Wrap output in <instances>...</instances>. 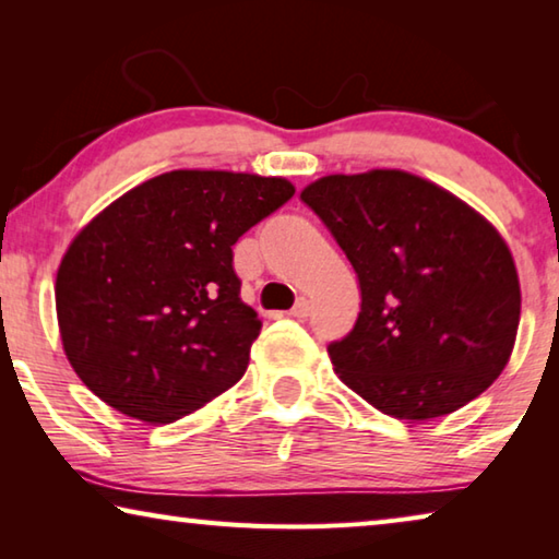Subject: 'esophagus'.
Returning <instances> with one entry per match:
<instances>
[{
	"label": "esophagus",
	"instance_id": "obj_1",
	"mask_svg": "<svg viewBox=\"0 0 559 559\" xmlns=\"http://www.w3.org/2000/svg\"><path fill=\"white\" fill-rule=\"evenodd\" d=\"M290 318H308L310 316V302L306 298H298L296 306L288 310Z\"/></svg>",
	"mask_w": 559,
	"mask_h": 559
}]
</instances>
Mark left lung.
Returning <instances> with one entry per match:
<instances>
[{"label": "left lung", "mask_w": 559, "mask_h": 559, "mask_svg": "<svg viewBox=\"0 0 559 559\" xmlns=\"http://www.w3.org/2000/svg\"><path fill=\"white\" fill-rule=\"evenodd\" d=\"M300 200L362 293L355 328L328 345L349 390L394 419L427 421L498 380L515 345L520 283L493 224L402 169L320 177Z\"/></svg>", "instance_id": "left-lung-1"}]
</instances>
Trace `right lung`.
<instances>
[{"label": "right lung", "mask_w": 559, "mask_h": 559, "mask_svg": "<svg viewBox=\"0 0 559 559\" xmlns=\"http://www.w3.org/2000/svg\"><path fill=\"white\" fill-rule=\"evenodd\" d=\"M296 194L288 179L175 169L106 206L56 276L63 353L120 414L169 424L241 380L257 310L231 246Z\"/></svg>", "instance_id": "right-lung-1"}]
</instances>
